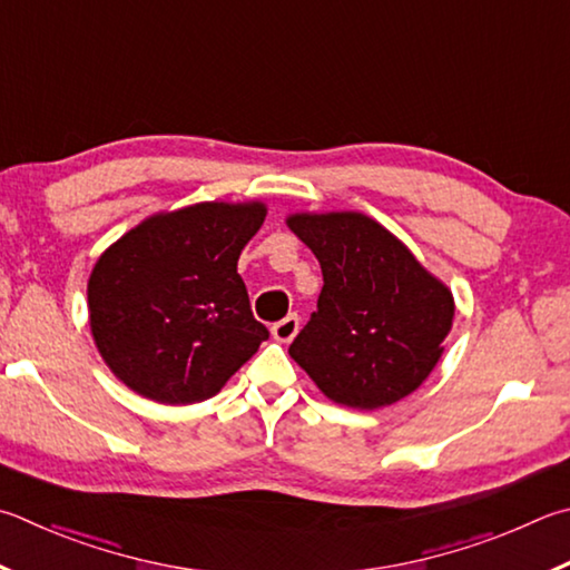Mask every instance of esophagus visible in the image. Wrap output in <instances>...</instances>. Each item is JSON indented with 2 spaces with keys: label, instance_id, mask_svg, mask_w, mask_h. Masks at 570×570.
Listing matches in <instances>:
<instances>
[{
  "label": "esophagus",
  "instance_id": "1",
  "mask_svg": "<svg viewBox=\"0 0 570 570\" xmlns=\"http://www.w3.org/2000/svg\"><path fill=\"white\" fill-rule=\"evenodd\" d=\"M298 334V316L296 314H288L286 318L278 321V324L272 326V336L276 341H282V344H288L294 336Z\"/></svg>",
  "mask_w": 570,
  "mask_h": 570
}]
</instances>
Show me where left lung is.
<instances>
[{
  "mask_svg": "<svg viewBox=\"0 0 570 570\" xmlns=\"http://www.w3.org/2000/svg\"><path fill=\"white\" fill-rule=\"evenodd\" d=\"M286 226L324 274L288 356L338 406L374 411L406 399L443 354L456 314L451 288L361 212H298Z\"/></svg>",
  "mask_w": 570,
  "mask_h": 570,
  "instance_id": "1",
  "label": "left lung"
}]
</instances>
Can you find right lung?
Here are the masks:
<instances>
[{"instance_id":"right-lung-1","label":"right lung","mask_w":570,"mask_h":570,"mask_svg":"<svg viewBox=\"0 0 570 570\" xmlns=\"http://www.w3.org/2000/svg\"><path fill=\"white\" fill-rule=\"evenodd\" d=\"M264 202L151 214L101 252L87 284L97 351L124 386L164 406L216 396L268 338L236 264Z\"/></svg>"}]
</instances>
